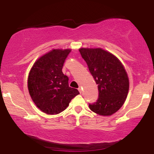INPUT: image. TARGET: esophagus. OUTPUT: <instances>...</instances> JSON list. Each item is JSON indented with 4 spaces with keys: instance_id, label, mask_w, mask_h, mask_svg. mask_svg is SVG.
Listing matches in <instances>:
<instances>
[{
    "instance_id": "obj_1",
    "label": "esophagus",
    "mask_w": 154,
    "mask_h": 154,
    "mask_svg": "<svg viewBox=\"0 0 154 154\" xmlns=\"http://www.w3.org/2000/svg\"><path fill=\"white\" fill-rule=\"evenodd\" d=\"M78 90H79V91L80 93H81V92H82V88L81 87H79V88H78Z\"/></svg>"
}]
</instances>
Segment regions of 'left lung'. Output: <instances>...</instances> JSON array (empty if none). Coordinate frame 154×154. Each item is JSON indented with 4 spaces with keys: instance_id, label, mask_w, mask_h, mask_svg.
<instances>
[{
    "instance_id": "obj_1",
    "label": "left lung",
    "mask_w": 154,
    "mask_h": 154,
    "mask_svg": "<svg viewBox=\"0 0 154 154\" xmlns=\"http://www.w3.org/2000/svg\"><path fill=\"white\" fill-rule=\"evenodd\" d=\"M90 73L98 87L96 102L89 104L90 110L101 116H110L123 106L129 90V80L118 58L101 48H81Z\"/></svg>"
}]
</instances>
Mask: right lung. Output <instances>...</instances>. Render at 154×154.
I'll return each mask as SVG.
<instances>
[{"mask_svg": "<svg viewBox=\"0 0 154 154\" xmlns=\"http://www.w3.org/2000/svg\"><path fill=\"white\" fill-rule=\"evenodd\" d=\"M71 50H53L34 63L29 72L28 88L38 109L48 114H57L79 94L69 86V78L62 72Z\"/></svg>", "mask_w": 154, "mask_h": 154, "instance_id": "obj_1", "label": "right lung"}]
</instances>
